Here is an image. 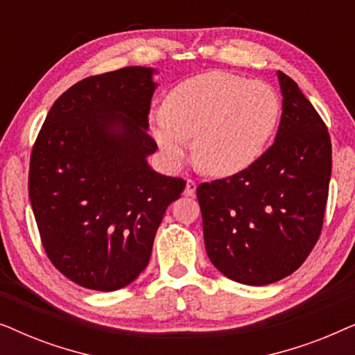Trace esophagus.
Listing matches in <instances>:
<instances>
[{"instance_id": "1", "label": "esophagus", "mask_w": 355, "mask_h": 355, "mask_svg": "<svg viewBox=\"0 0 355 355\" xmlns=\"http://www.w3.org/2000/svg\"><path fill=\"white\" fill-rule=\"evenodd\" d=\"M196 189H197L196 181H192V179H187L186 191H184V193H186L187 197H193V196H196Z\"/></svg>"}]
</instances>
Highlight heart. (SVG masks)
I'll list each match as a JSON object with an SVG mask.
<instances>
[{
    "label": "heart",
    "mask_w": 355,
    "mask_h": 355,
    "mask_svg": "<svg viewBox=\"0 0 355 355\" xmlns=\"http://www.w3.org/2000/svg\"><path fill=\"white\" fill-rule=\"evenodd\" d=\"M281 116V100L261 80L211 71L182 80L153 116L155 140L171 166L191 152L211 176L244 171L268 147Z\"/></svg>",
    "instance_id": "heart-1"
}]
</instances>
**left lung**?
I'll return each instance as SVG.
<instances>
[{
    "instance_id": "1",
    "label": "left lung",
    "mask_w": 355,
    "mask_h": 355,
    "mask_svg": "<svg viewBox=\"0 0 355 355\" xmlns=\"http://www.w3.org/2000/svg\"><path fill=\"white\" fill-rule=\"evenodd\" d=\"M283 114L271 147L244 171L197 187L211 263L237 283L265 286L294 273L322 234L331 178L327 124L278 71Z\"/></svg>"
}]
</instances>
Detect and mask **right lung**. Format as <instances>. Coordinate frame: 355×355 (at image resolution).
Returning a JSON list of instances; mask_svg holds the SVG:
<instances>
[{
	"label": "right lung",
	"mask_w": 355,
	"mask_h": 355,
	"mask_svg": "<svg viewBox=\"0 0 355 355\" xmlns=\"http://www.w3.org/2000/svg\"><path fill=\"white\" fill-rule=\"evenodd\" d=\"M152 76L130 66L77 82L53 103L33 144L28 197L43 249L82 288L132 283L186 187L147 163L157 150L147 132Z\"/></svg>",
	"instance_id": "1"
}]
</instances>
